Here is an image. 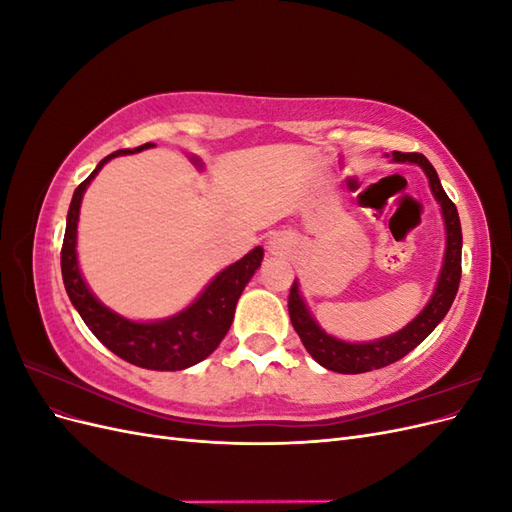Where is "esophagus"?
Returning <instances> with one entry per match:
<instances>
[{"label": "esophagus", "instance_id": "obj_1", "mask_svg": "<svg viewBox=\"0 0 512 512\" xmlns=\"http://www.w3.org/2000/svg\"><path fill=\"white\" fill-rule=\"evenodd\" d=\"M292 239L288 235H284V232H277V235H273L267 243V250L271 256H277V258H286L290 256L292 252Z\"/></svg>", "mask_w": 512, "mask_h": 512}]
</instances>
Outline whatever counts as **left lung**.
I'll use <instances>...</instances> for the list:
<instances>
[{
    "mask_svg": "<svg viewBox=\"0 0 512 512\" xmlns=\"http://www.w3.org/2000/svg\"><path fill=\"white\" fill-rule=\"evenodd\" d=\"M384 156L391 158V162H397V164H416L425 173L429 181V190L433 198L438 200L442 220H444L446 241H444L442 267L438 273L436 288H433L431 297L421 312H418L404 329L378 339H371V342H346V339H339L324 331L320 327V322L314 318L312 309L307 307V301L303 299L299 280H294L290 288V299H288L292 327L299 333L301 342L305 350L312 354V359L320 363L324 369L337 371V374H363V371L380 369L399 361L401 356H406L410 350H414L444 320L459 290L461 222H459L457 207L451 203V198L446 196L442 188L436 168L431 166V162L423 156V153L393 151L391 156L389 153H384Z\"/></svg>",
    "mask_w": 512,
    "mask_h": 512,
    "instance_id": "1",
    "label": "left lung"
}]
</instances>
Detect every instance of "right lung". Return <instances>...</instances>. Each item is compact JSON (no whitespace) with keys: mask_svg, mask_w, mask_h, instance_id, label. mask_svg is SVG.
I'll use <instances>...</instances> for the list:
<instances>
[{"mask_svg":"<svg viewBox=\"0 0 512 512\" xmlns=\"http://www.w3.org/2000/svg\"><path fill=\"white\" fill-rule=\"evenodd\" d=\"M149 147L153 145L147 143L134 151H113L74 190L66 220L64 247H61V277H64V286L74 309L81 314L89 331L108 350L121 356L123 361L138 367L177 371L205 361L220 346L224 335L230 329L232 318H235V307L241 292L260 267L265 250L258 245L237 262L222 269L200 290V294L190 305H185L181 312L168 318L132 320L117 314L115 309L106 307L87 286L79 267V254H76V235H79L76 228H79L83 194L106 162L119 156H130V153H138ZM190 160L198 170H203V160L194 156V153H190Z\"/></svg>","mask_w":512,"mask_h":512,"instance_id":"1","label":"right lung"}]
</instances>
